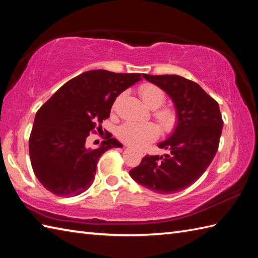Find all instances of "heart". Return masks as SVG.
Returning <instances> with one entry per match:
<instances>
[{
    "label": "heart",
    "instance_id": "1",
    "mask_svg": "<svg viewBox=\"0 0 258 258\" xmlns=\"http://www.w3.org/2000/svg\"><path fill=\"white\" fill-rule=\"evenodd\" d=\"M139 95L145 104L153 109V116L158 120V122L164 130H169L173 127L176 122V111L172 107H161L165 101L164 91L157 85L145 84L140 86ZM119 96L114 101V107L121 98ZM118 138L137 148H142L149 142L156 140L159 136V129L152 122H136L127 121L119 127L117 131Z\"/></svg>",
    "mask_w": 258,
    "mask_h": 258
}]
</instances>
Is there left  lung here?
<instances>
[{
	"label": "left lung",
	"mask_w": 258,
	"mask_h": 258,
	"mask_svg": "<svg viewBox=\"0 0 258 258\" xmlns=\"http://www.w3.org/2000/svg\"><path fill=\"white\" fill-rule=\"evenodd\" d=\"M144 77L172 98L177 124L172 136L158 145L168 153L146 156L129 173L136 182L153 192H180L200 179L215 157L223 128L220 107L190 79L148 74Z\"/></svg>",
	"instance_id": "obj_1"
}]
</instances>
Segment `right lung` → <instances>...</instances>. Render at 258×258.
<instances>
[{"label": "right lung", "mask_w": 258, "mask_h": 258, "mask_svg": "<svg viewBox=\"0 0 258 258\" xmlns=\"http://www.w3.org/2000/svg\"><path fill=\"white\" fill-rule=\"evenodd\" d=\"M140 79L139 73L85 72L62 85L39 108L28 149L34 174L47 191L70 198L88 190L99 158L122 145L111 134L97 149L87 148L86 139L99 133L113 101Z\"/></svg>", "instance_id": "1"}]
</instances>
